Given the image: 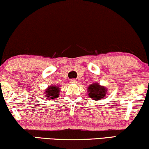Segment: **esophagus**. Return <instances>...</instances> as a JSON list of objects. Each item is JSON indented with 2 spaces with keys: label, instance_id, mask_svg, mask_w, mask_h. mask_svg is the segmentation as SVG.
<instances>
[{
  "label": "esophagus",
  "instance_id": "1",
  "mask_svg": "<svg viewBox=\"0 0 149 149\" xmlns=\"http://www.w3.org/2000/svg\"><path fill=\"white\" fill-rule=\"evenodd\" d=\"M70 82H71V83H76V80H75V79H71Z\"/></svg>",
  "mask_w": 149,
  "mask_h": 149
}]
</instances>
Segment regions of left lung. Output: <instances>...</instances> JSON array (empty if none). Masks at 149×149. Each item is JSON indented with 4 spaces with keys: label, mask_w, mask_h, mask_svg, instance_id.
Wrapping results in <instances>:
<instances>
[{
    "label": "left lung",
    "mask_w": 149,
    "mask_h": 149,
    "mask_svg": "<svg viewBox=\"0 0 149 149\" xmlns=\"http://www.w3.org/2000/svg\"><path fill=\"white\" fill-rule=\"evenodd\" d=\"M87 91L91 98L94 100H99L105 98L107 90L106 88L100 85V84L93 83L89 86Z\"/></svg>",
    "instance_id": "1"
}]
</instances>
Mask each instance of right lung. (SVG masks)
I'll return each instance as SVG.
<instances>
[{
    "instance_id": "add662e5",
    "label": "right lung",
    "mask_w": 149,
    "mask_h": 149,
    "mask_svg": "<svg viewBox=\"0 0 149 149\" xmlns=\"http://www.w3.org/2000/svg\"><path fill=\"white\" fill-rule=\"evenodd\" d=\"M59 92H60V88L56 86H49L48 89L46 91H45V94H46V97L49 99H55L58 97L59 96Z\"/></svg>"
}]
</instances>
